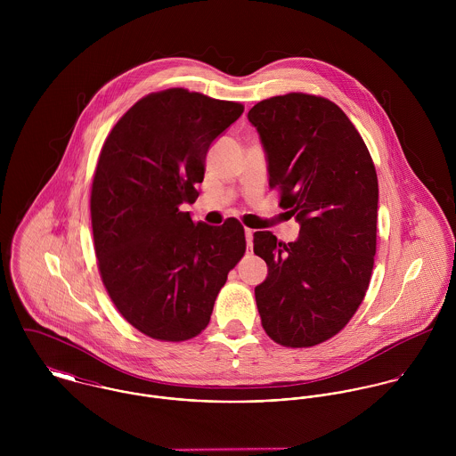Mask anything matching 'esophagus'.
Here are the masks:
<instances>
[{
	"label": "esophagus",
	"instance_id": "34e87169",
	"mask_svg": "<svg viewBox=\"0 0 456 456\" xmlns=\"http://www.w3.org/2000/svg\"><path fill=\"white\" fill-rule=\"evenodd\" d=\"M253 235H255V230L251 228H246V240H248V251L253 249Z\"/></svg>",
	"mask_w": 456,
	"mask_h": 456
}]
</instances>
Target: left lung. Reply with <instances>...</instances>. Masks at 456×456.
<instances>
[{
	"label": "left lung",
	"instance_id": "obj_1",
	"mask_svg": "<svg viewBox=\"0 0 456 456\" xmlns=\"http://www.w3.org/2000/svg\"><path fill=\"white\" fill-rule=\"evenodd\" d=\"M249 121L268 159V186L300 223L295 242L255 233L268 275L255 288L261 326L284 347L337 335L365 298L378 237V174L362 134L333 102L288 93Z\"/></svg>",
	"mask_w": 456,
	"mask_h": 456
}]
</instances>
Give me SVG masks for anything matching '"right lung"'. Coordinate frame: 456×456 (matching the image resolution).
Wrapping results in <instances>:
<instances>
[{
	"mask_svg": "<svg viewBox=\"0 0 456 456\" xmlns=\"http://www.w3.org/2000/svg\"><path fill=\"white\" fill-rule=\"evenodd\" d=\"M244 112L172 87L140 98L109 133L91 184L100 277L119 314L143 335L184 342L201 333L230 270L246 253L239 219L195 223L212 140Z\"/></svg>",
	"mask_w": 456,
	"mask_h": 456,
	"instance_id": "right-lung-1",
	"label": "right lung"
}]
</instances>
